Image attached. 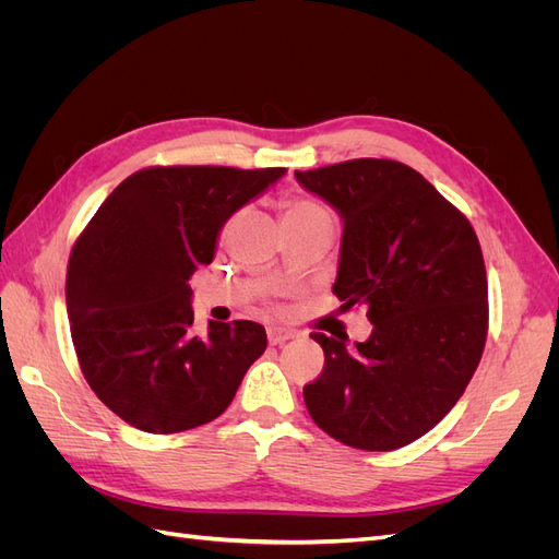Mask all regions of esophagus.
I'll return each mask as SVG.
<instances>
[{
    "mask_svg": "<svg viewBox=\"0 0 559 559\" xmlns=\"http://www.w3.org/2000/svg\"><path fill=\"white\" fill-rule=\"evenodd\" d=\"M294 333L289 329H282V326H270L267 329V343L270 345H282L286 341H292Z\"/></svg>",
    "mask_w": 559,
    "mask_h": 559,
    "instance_id": "1",
    "label": "esophagus"
}]
</instances>
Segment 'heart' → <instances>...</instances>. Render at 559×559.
<instances>
[{
  "mask_svg": "<svg viewBox=\"0 0 559 559\" xmlns=\"http://www.w3.org/2000/svg\"><path fill=\"white\" fill-rule=\"evenodd\" d=\"M284 226H308V224H331L329 212L306 198H292L284 202Z\"/></svg>",
  "mask_w": 559,
  "mask_h": 559,
  "instance_id": "1",
  "label": "heart"
}]
</instances>
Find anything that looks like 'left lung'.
<instances>
[{"instance_id": "obj_1", "label": "left lung", "mask_w": 559, "mask_h": 559, "mask_svg": "<svg viewBox=\"0 0 559 559\" xmlns=\"http://www.w3.org/2000/svg\"><path fill=\"white\" fill-rule=\"evenodd\" d=\"M343 222L333 294L366 306L373 333L347 347L312 333L324 370L308 413L345 445L417 441L460 401L487 337L485 261L468 218L413 167L359 158L296 173Z\"/></svg>"}]
</instances>
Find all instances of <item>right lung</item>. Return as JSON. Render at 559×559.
<instances>
[{"mask_svg": "<svg viewBox=\"0 0 559 559\" xmlns=\"http://www.w3.org/2000/svg\"><path fill=\"white\" fill-rule=\"evenodd\" d=\"M284 167H148L99 205L67 265V317L83 376L134 429L179 433L222 415L267 347L257 321L193 333L189 277L228 218Z\"/></svg>", "mask_w": 559, "mask_h": 559, "instance_id": "1", "label": "right lung"}]
</instances>
